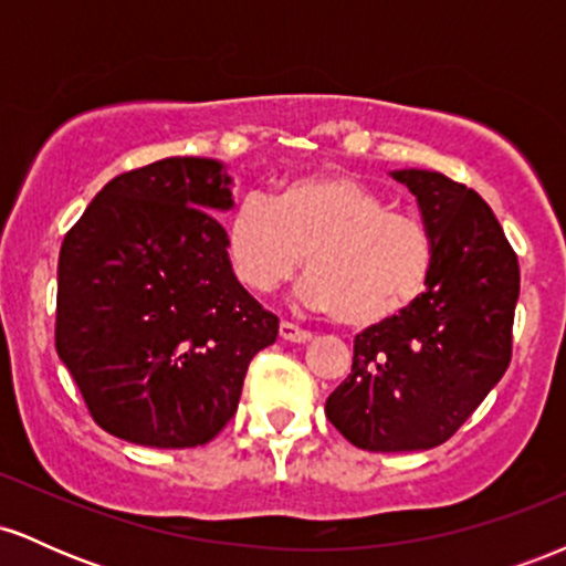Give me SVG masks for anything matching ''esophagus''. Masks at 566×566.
Returning a JSON list of instances; mask_svg holds the SVG:
<instances>
[{
	"mask_svg": "<svg viewBox=\"0 0 566 566\" xmlns=\"http://www.w3.org/2000/svg\"><path fill=\"white\" fill-rule=\"evenodd\" d=\"M279 337H282V340H287V343H308L314 335L305 333V329H301V327H295V324L282 322V324H279Z\"/></svg>",
	"mask_w": 566,
	"mask_h": 566,
	"instance_id": "obj_1",
	"label": "esophagus"
}]
</instances>
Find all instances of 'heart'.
I'll return each mask as SVG.
<instances>
[{
	"label": "heart",
	"instance_id": "heart-1",
	"mask_svg": "<svg viewBox=\"0 0 566 566\" xmlns=\"http://www.w3.org/2000/svg\"><path fill=\"white\" fill-rule=\"evenodd\" d=\"M226 250L233 274L255 292L295 276L305 255L311 274L297 297L354 329L405 314L433 263L423 226L346 172L297 175L271 199L244 197L226 226Z\"/></svg>",
	"mask_w": 566,
	"mask_h": 566
}]
</instances>
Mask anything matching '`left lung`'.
Listing matches in <instances>:
<instances>
[{
  "instance_id": "left-lung-1",
  "label": "left lung",
  "mask_w": 566,
  "mask_h": 566,
  "mask_svg": "<svg viewBox=\"0 0 566 566\" xmlns=\"http://www.w3.org/2000/svg\"><path fill=\"white\" fill-rule=\"evenodd\" d=\"M388 175L418 201L431 274L405 314L356 337L324 409L359 450L418 452L444 444L509 369L518 263L473 188L415 167Z\"/></svg>"
}]
</instances>
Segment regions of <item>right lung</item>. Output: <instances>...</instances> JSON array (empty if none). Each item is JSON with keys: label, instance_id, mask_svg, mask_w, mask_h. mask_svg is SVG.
Masks as SVG:
<instances>
[{"label": "right lung", "instance_id": "add662e5", "mask_svg": "<svg viewBox=\"0 0 566 566\" xmlns=\"http://www.w3.org/2000/svg\"><path fill=\"white\" fill-rule=\"evenodd\" d=\"M220 159L167 157L108 180L57 261L55 348L103 431L159 450L216 439L279 319L239 284Z\"/></svg>", "mask_w": 566, "mask_h": 566}]
</instances>
